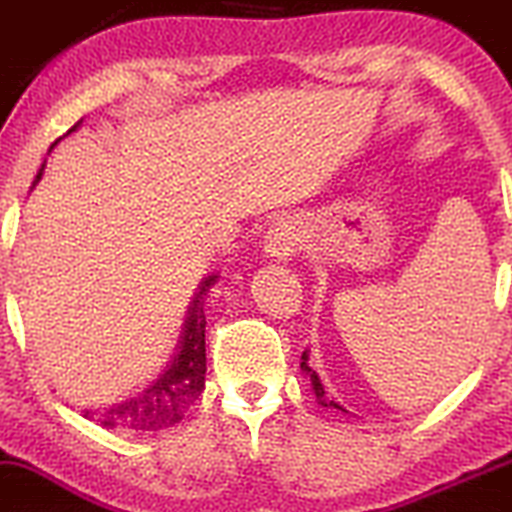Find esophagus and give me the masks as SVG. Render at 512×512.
Masks as SVG:
<instances>
[{
  "mask_svg": "<svg viewBox=\"0 0 512 512\" xmlns=\"http://www.w3.org/2000/svg\"><path fill=\"white\" fill-rule=\"evenodd\" d=\"M305 242V227L300 220H277L265 237V252L275 260H292Z\"/></svg>",
  "mask_w": 512,
  "mask_h": 512,
  "instance_id": "1",
  "label": "esophagus"
}]
</instances>
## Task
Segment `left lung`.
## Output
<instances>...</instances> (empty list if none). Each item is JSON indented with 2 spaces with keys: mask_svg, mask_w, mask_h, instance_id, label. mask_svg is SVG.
<instances>
[{
  "mask_svg": "<svg viewBox=\"0 0 512 512\" xmlns=\"http://www.w3.org/2000/svg\"><path fill=\"white\" fill-rule=\"evenodd\" d=\"M300 367H302V372H305V375H310V382H312V390H315L317 403H320L322 408H337V410H342L340 405L335 403V400H327V398H325V388H322L320 377H317V372L312 370L310 365H307V352H302V362H300Z\"/></svg>",
  "mask_w": 512,
  "mask_h": 512,
  "instance_id": "1",
  "label": "left lung"
}]
</instances>
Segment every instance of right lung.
<instances>
[{
    "label": "right lung",
    "mask_w": 512,
    "mask_h": 512,
    "mask_svg": "<svg viewBox=\"0 0 512 512\" xmlns=\"http://www.w3.org/2000/svg\"><path fill=\"white\" fill-rule=\"evenodd\" d=\"M77 127L79 122L69 132H74ZM42 172L44 165L37 172V177H34V185L39 182ZM215 282L217 275L205 277L200 282V290L195 292L190 310H187L185 332H182L175 360L162 372L160 380L150 385L145 393L112 405V408L94 410V413L92 410H84V418L97 420L102 428L122 430V433H155V430L172 428V425L185 418L190 405L205 390V297Z\"/></svg>",
    "instance_id": "add662e5"
}]
</instances>
